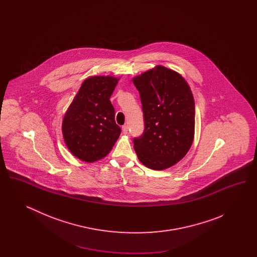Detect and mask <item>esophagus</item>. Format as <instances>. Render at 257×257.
I'll list each match as a JSON object with an SVG mask.
<instances>
[{
  "label": "esophagus",
  "instance_id": "obj_1",
  "mask_svg": "<svg viewBox=\"0 0 257 257\" xmlns=\"http://www.w3.org/2000/svg\"><path fill=\"white\" fill-rule=\"evenodd\" d=\"M122 133L124 135L127 134L128 133V127H127V125H123L122 128Z\"/></svg>",
  "mask_w": 257,
  "mask_h": 257
}]
</instances>
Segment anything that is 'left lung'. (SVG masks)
I'll return each mask as SVG.
<instances>
[{"mask_svg": "<svg viewBox=\"0 0 257 257\" xmlns=\"http://www.w3.org/2000/svg\"><path fill=\"white\" fill-rule=\"evenodd\" d=\"M143 104L145 132L135 139L140 162L154 171L183 159L195 138V100L181 74L163 65L132 79Z\"/></svg>", "mask_w": 257, "mask_h": 257, "instance_id": "obj_1", "label": "left lung"}]
</instances>
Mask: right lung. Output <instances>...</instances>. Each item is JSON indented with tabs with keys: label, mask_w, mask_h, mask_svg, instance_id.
Instances as JSON below:
<instances>
[{
	"label": "right lung",
	"mask_w": 257,
	"mask_h": 257,
	"mask_svg": "<svg viewBox=\"0 0 257 257\" xmlns=\"http://www.w3.org/2000/svg\"><path fill=\"white\" fill-rule=\"evenodd\" d=\"M119 78L93 76L84 81L67 108L61 123L64 143L83 162L105 158L119 138L110 97Z\"/></svg>",
	"instance_id": "add662e5"
}]
</instances>
